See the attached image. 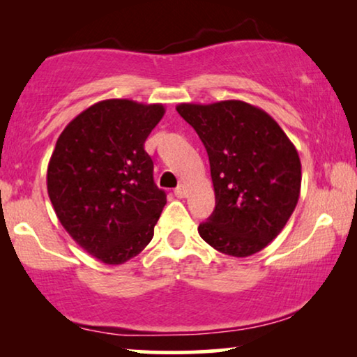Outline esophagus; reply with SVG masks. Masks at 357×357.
<instances>
[{
	"instance_id": "1",
	"label": "esophagus",
	"mask_w": 357,
	"mask_h": 357,
	"mask_svg": "<svg viewBox=\"0 0 357 357\" xmlns=\"http://www.w3.org/2000/svg\"><path fill=\"white\" fill-rule=\"evenodd\" d=\"M175 195H177L178 198H185L187 197V187H185V185H178V187L175 188Z\"/></svg>"
}]
</instances>
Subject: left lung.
<instances>
[{
	"instance_id": "obj_1",
	"label": "left lung",
	"mask_w": 357,
	"mask_h": 357,
	"mask_svg": "<svg viewBox=\"0 0 357 357\" xmlns=\"http://www.w3.org/2000/svg\"><path fill=\"white\" fill-rule=\"evenodd\" d=\"M206 148L216 206L198 232L218 252H260L286 226L301 193V159L265 110L242 100L178 104Z\"/></svg>"
}]
</instances>
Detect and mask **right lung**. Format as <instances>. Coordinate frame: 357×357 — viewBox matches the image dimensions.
<instances>
[{"label":"right lung","instance_id":"1","mask_svg":"<svg viewBox=\"0 0 357 357\" xmlns=\"http://www.w3.org/2000/svg\"><path fill=\"white\" fill-rule=\"evenodd\" d=\"M164 114L162 104L97 102L66 125L48 162L56 218L82 250L107 265H121L148 245L167 203L144 151Z\"/></svg>","mask_w":357,"mask_h":357}]
</instances>
